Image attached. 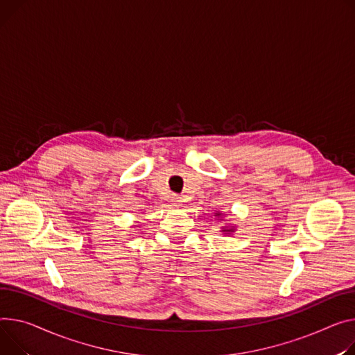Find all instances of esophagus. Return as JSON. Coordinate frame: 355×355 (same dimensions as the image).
<instances>
[{
  "label": "esophagus",
  "mask_w": 355,
  "mask_h": 355,
  "mask_svg": "<svg viewBox=\"0 0 355 355\" xmlns=\"http://www.w3.org/2000/svg\"><path fill=\"white\" fill-rule=\"evenodd\" d=\"M171 202H173L174 207H180V205H181V198H180V197H173Z\"/></svg>",
  "instance_id": "1"
}]
</instances>
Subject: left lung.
Returning a JSON list of instances; mask_svg holds the SVG:
<instances>
[{"label": "left lung", "mask_w": 355, "mask_h": 355, "mask_svg": "<svg viewBox=\"0 0 355 355\" xmlns=\"http://www.w3.org/2000/svg\"><path fill=\"white\" fill-rule=\"evenodd\" d=\"M221 216H223V212L217 211L214 217H218V218H220ZM220 220H221V218H220ZM234 231H235V227H223V228H221V232H224V234H227V235H228V234H232Z\"/></svg>", "instance_id": "obj_1"}]
</instances>
